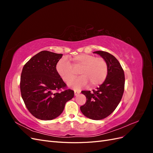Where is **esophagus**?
Returning a JSON list of instances; mask_svg holds the SVG:
<instances>
[{"label": "esophagus", "instance_id": "obj_1", "mask_svg": "<svg viewBox=\"0 0 153 153\" xmlns=\"http://www.w3.org/2000/svg\"><path fill=\"white\" fill-rule=\"evenodd\" d=\"M74 92H75V95H77L78 94L80 93V91H76V90H75L74 91Z\"/></svg>", "mask_w": 153, "mask_h": 153}]
</instances>
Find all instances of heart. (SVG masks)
I'll return each instance as SVG.
<instances>
[{"label": "heart", "instance_id": "b5f03b06", "mask_svg": "<svg viewBox=\"0 0 153 153\" xmlns=\"http://www.w3.org/2000/svg\"><path fill=\"white\" fill-rule=\"evenodd\" d=\"M70 64L65 58L60 60L56 66L59 75L65 82L72 80L76 75L74 69H80L81 75L69 84L74 89H80L90 84L96 87L105 81L108 74V66L103 57H96L89 54H80L73 57Z\"/></svg>", "mask_w": 153, "mask_h": 153}]
</instances>
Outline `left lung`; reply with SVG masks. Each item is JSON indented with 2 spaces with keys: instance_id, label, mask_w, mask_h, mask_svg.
Masks as SVG:
<instances>
[{
  "instance_id": "obj_1",
  "label": "left lung",
  "mask_w": 153,
  "mask_h": 153,
  "mask_svg": "<svg viewBox=\"0 0 153 153\" xmlns=\"http://www.w3.org/2000/svg\"><path fill=\"white\" fill-rule=\"evenodd\" d=\"M107 63L108 74L105 82L93 92L82 91L85 103L80 106L85 116L93 120L106 118L117 108L124 93L125 77L123 68L114 55L105 51H96Z\"/></svg>"
}]
</instances>
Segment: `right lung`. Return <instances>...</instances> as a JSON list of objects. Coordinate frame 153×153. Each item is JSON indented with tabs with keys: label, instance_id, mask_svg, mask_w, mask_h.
I'll return each mask as SVG.
<instances>
[{
	"label": "right lung",
	"instance_id": "right-lung-1",
	"mask_svg": "<svg viewBox=\"0 0 153 153\" xmlns=\"http://www.w3.org/2000/svg\"><path fill=\"white\" fill-rule=\"evenodd\" d=\"M62 56V54L41 51L23 68L21 95L27 108L37 119L47 121L57 117L67 101L73 98L74 91L67 89L56 69Z\"/></svg>",
	"mask_w": 153,
	"mask_h": 153
}]
</instances>
